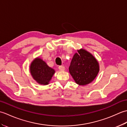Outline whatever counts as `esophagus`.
<instances>
[{
    "instance_id": "1",
    "label": "esophagus",
    "mask_w": 127,
    "mask_h": 127,
    "mask_svg": "<svg viewBox=\"0 0 127 127\" xmlns=\"http://www.w3.org/2000/svg\"><path fill=\"white\" fill-rule=\"evenodd\" d=\"M58 69L60 71H64L65 70V67H64V66H63V65H61V66H59L58 67Z\"/></svg>"
}]
</instances>
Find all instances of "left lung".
Returning a JSON list of instances; mask_svg holds the SVG:
<instances>
[{
    "mask_svg": "<svg viewBox=\"0 0 127 127\" xmlns=\"http://www.w3.org/2000/svg\"><path fill=\"white\" fill-rule=\"evenodd\" d=\"M72 58L69 72L77 84L85 86L92 82L99 71V65L95 58L84 49L77 51Z\"/></svg>",
    "mask_w": 127,
    "mask_h": 127,
    "instance_id": "1",
    "label": "left lung"
}]
</instances>
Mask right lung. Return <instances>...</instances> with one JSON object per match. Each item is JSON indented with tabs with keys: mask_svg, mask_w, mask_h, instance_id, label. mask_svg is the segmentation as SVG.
<instances>
[{
	"mask_svg": "<svg viewBox=\"0 0 127 127\" xmlns=\"http://www.w3.org/2000/svg\"><path fill=\"white\" fill-rule=\"evenodd\" d=\"M30 72L33 79L40 85H47L55 74V70L48 66L41 58H36L32 62Z\"/></svg>",
	"mask_w": 127,
	"mask_h": 127,
	"instance_id": "add662e5",
	"label": "right lung"
}]
</instances>
